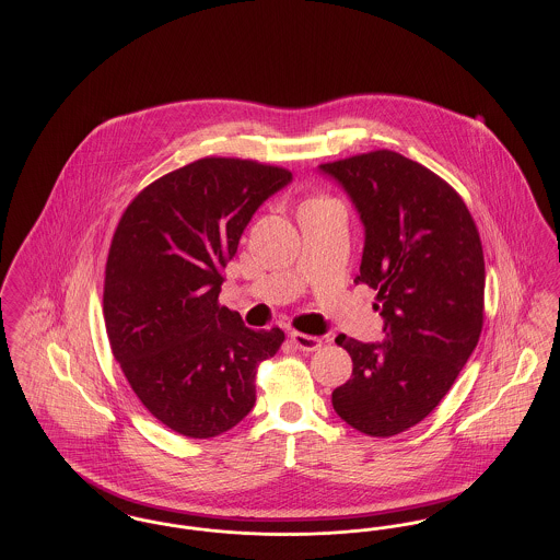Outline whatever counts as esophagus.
I'll return each instance as SVG.
<instances>
[{"instance_id":"34e87169","label":"esophagus","mask_w":560,"mask_h":560,"mask_svg":"<svg viewBox=\"0 0 560 560\" xmlns=\"http://www.w3.org/2000/svg\"><path fill=\"white\" fill-rule=\"evenodd\" d=\"M290 340L293 342V347L300 348V350H306V352H313V350H319L320 338L317 336H308V334H302V331H292L290 334Z\"/></svg>"}]
</instances>
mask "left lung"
Segmentation results:
<instances>
[{
    "label": "left lung",
    "mask_w": 560,
    "mask_h": 560,
    "mask_svg": "<svg viewBox=\"0 0 560 560\" xmlns=\"http://www.w3.org/2000/svg\"><path fill=\"white\" fill-rule=\"evenodd\" d=\"M365 226L361 275L377 292L384 342L340 334L352 375L331 393L336 413L363 434L395 436L450 393L479 345L485 260L479 229L457 190L422 163L380 149L320 163Z\"/></svg>",
    "instance_id": "8db88e82"
}]
</instances>
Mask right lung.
I'll list each match as a JSON object with an SVG mask.
<instances>
[{
	"label": "right lung",
	"mask_w": 560,
	"mask_h": 560,
	"mask_svg": "<svg viewBox=\"0 0 560 560\" xmlns=\"http://www.w3.org/2000/svg\"><path fill=\"white\" fill-rule=\"evenodd\" d=\"M292 172L203 158L142 188L108 247L103 313L113 357L163 427L212 439L252 411L279 327L249 329L218 304L222 270L254 212Z\"/></svg>",
	"instance_id": "obj_1"
}]
</instances>
